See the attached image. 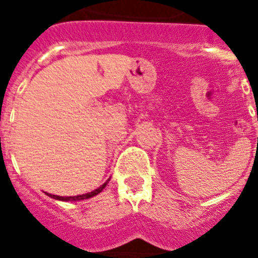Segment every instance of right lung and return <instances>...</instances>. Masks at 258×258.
<instances>
[{
  "instance_id": "right-lung-1",
  "label": "right lung",
  "mask_w": 258,
  "mask_h": 258,
  "mask_svg": "<svg viewBox=\"0 0 258 258\" xmlns=\"http://www.w3.org/2000/svg\"><path fill=\"white\" fill-rule=\"evenodd\" d=\"M109 181H110V179H107L105 184H102L101 186H99V188H96L95 190H92V192H88V194H84V195H77V196H58V195H51V194H47V195L48 196H51L52 199L63 200V202H77V200H85V199H90V198H92V196H95V195L101 194Z\"/></svg>"
}]
</instances>
